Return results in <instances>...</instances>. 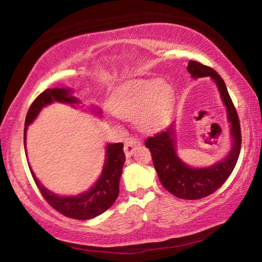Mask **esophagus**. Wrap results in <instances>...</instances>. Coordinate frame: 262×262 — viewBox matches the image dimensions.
I'll list each match as a JSON object with an SVG mask.
<instances>
[{"mask_svg": "<svg viewBox=\"0 0 262 262\" xmlns=\"http://www.w3.org/2000/svg\"><path fill=\"white\" fill-rule=\"evenodd\" d=\"M139 144H140V140L139 139H136V137H134V136L128 137V139L125 142V148H123V150H125L126 156L127 157H130L132 155H133V152H134L135 148Z\"/></svg>", "mask_w": 262, "mask_h": 262, "instance_id": "34e87169", "label": "esophagus"}]
</instances>
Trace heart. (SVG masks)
<instances>
[{
	"instance_id": "obj_1",
	"label": "heart",
	"mask_w": 262,
	"mask_h": 262,
	"mask_svg": "<svg viewBox=\"0 0 262 262\" xmlns=\"http://www.w3.org/2000/svg\"><path fill=\"white\" fill-rule=\"evenodd\" d=\"M174 95L164 79H140L115 92L111 107L119 118L133 120L140 129L154 132L166 126L173 113Z\"/></svg>"
}]
</instances>
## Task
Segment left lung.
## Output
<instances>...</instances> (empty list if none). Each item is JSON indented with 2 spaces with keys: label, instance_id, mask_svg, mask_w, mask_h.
<instances>
[{
  "label": "left lung",
  "instance_id": "8db88e82",
  "mask_svg": "<svg viewBox=\"0 0 262 262\" xmlns=\"http://www.w3.org/2000/svg\"><path fill=\"white\" fill-rule=\"evenodd\" d=\"M187 70L193 78L210 76L219 88L222 100L227 107L228 120L231 123L230 136L232 145L227 157L209 167H190L177 155L174 122L155 136L148 137L145 147L151 152L154 166L162 185L174 196L185 200H198L219 189L232 173L242 148L239 118L230 98L227 85L214 69L198 61H189Z\"/></svg>",
  "mask_w": 262,
  "mask_h": 262
}]
</instances>
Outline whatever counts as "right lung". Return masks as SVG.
I'll use <instances>...</instances> for the list:
<instances>
[{"instance_id": "1", "label": "right lung", "mask_w": 262, "mask_h": 262, "mask_svg": "<svg viewBox=\"0 0 262 262\" xmlns=\"http://www.w3.org/2000/svg\"><path fill=\"white\" fill-rule=\"evenodd\" d=\"M54 101L72 105L79 103L76 97L72 96V90L70 89L55 88L47 89V90L41 92L34 99L32 105L30 106L28 114H26L24 128V147L26 145V130H28V126L37 118V115L42 110V107L54 103ZM98 113H100L99 111ZM105 157L104 168L94 187L89 189L88 192L76 195V196H59V195L50 192L37 179V177L34 176L31 167L30 171L43 199L52 208H54L60 214L70 217V219L90 220L103 214L117 200L119 195V181H120V177L122 173V166L126 161L125 152H123V144H107Z\"/></svg>"}]
</instances>
